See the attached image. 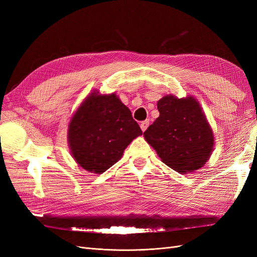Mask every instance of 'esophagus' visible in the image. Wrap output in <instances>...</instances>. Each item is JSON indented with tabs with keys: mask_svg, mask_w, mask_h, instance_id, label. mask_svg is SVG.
<instances>
[{
	"mask_svg": "<svg viewBox=\"0 0 257 257\" xmlns=\"http://www.w3.org/2000/svg\"><path fill=\"white\" fill-rule=\"evenodd\" d=\"M149 126V120H146V121H143L142 123H141V128H142V131L143 132H145L146 130H147V127Z\"/></svg>",
	"mask_w": 257,
	"mask_h": 257,
	"instance_id": "34e87169",
	"label": "esophagus"
}]
</instances>
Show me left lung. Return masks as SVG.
Wrapping results in <instances>:
<instances>
[{
	"label": "left lung",
	"mask_w": 257,
	"mask_h": 257,
	"mask_svg": "<svg viewBox=\"0 0 257 257\" xmlns=\"http://www.w3.org/2000/svg\"><path fill=\"white\" fill-rule=\"evenodd\" d=\"M159 118L144 133L161 161L179 174L203 167L214 149V135L198 100L165 95L158 102Z\"/></svg>",
	"instance_id": "1"
}]
</instances>
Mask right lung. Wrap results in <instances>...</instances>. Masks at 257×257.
Returning <instances> with one entry per match:
<instances>
[{
    "mask_svg": "<svg viewBox=\"0 0 257 257\" xmlns=\"http://www.w3.org/2000/svg\"><path fill=\"white\" fill-rule=\"evenodd\" d=\"M141 135V127L119 96L97 90L82 100L67 128L73 159L93 174H103L115 164L125 148Z\"/></svg>",
    "mask_w": 257,
    "mask_h": 257,
    "instance_id": "obj_1",
    "label": "right lung"
}]
</instances>
